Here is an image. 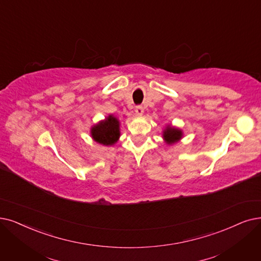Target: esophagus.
Returning <instances> with one entry per match:
<instances>
[{
  "label": "esophagus",
  "instance_id": "34e87169",
  "mask_svg": "<svg viewBox=\"0 0 261 261\" xmlns=\"http://www.w3.org/2000/svg\"><path fill=\"white\" fill-rule=\"evenodd\" d=\"M143 111H144V109H143V107H142L141 105H138V106H136V109H135V112H136L137 116H142Z\"/></svg>",
  "mask_w": 261,
  "mask_h": 261
}]
</instances>
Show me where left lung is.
Instances as JSON below:
<instances>
[{
    "label": "left lung",
    "mask_w": 261,
    "mask_h": 261,
    "mask_svg": "<svg viewBox=\"0 0 261 261\" xmlns=\"http://www.w3.org/2000/svg\"><path fill=\"white\" fill-rule=\"evenodd\" d=\"M182 136H183V133L181 129L172 127L170 125H168V126L166 127V129L163 132V137L168 144L179 141L182 138Z\"/></svg>",
    "instance_id": "left-lung-1"
}]
</instances>
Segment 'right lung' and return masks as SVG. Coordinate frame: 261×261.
<instances>
[{"instance_id": "add662e5", "label": "right lung", "mask_w": 261, "mask_h": 261, "mask_svg": "<svg viewBox=\"0 0 261 261\" xmlns=\"http://www.w3.org/2000/svg\"><path fill=\"white\" fill-rule=\"evenodd\" d=\"M91 136L96 142L103 145H112L120 137V122L119 120L109 116L103 121L94 125L91 128Z\"/></svg>"}]
</instances>
